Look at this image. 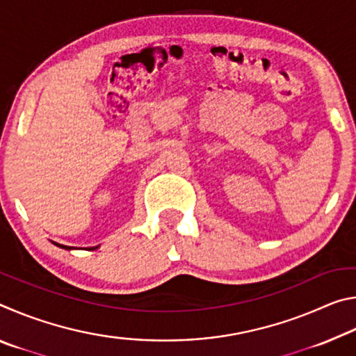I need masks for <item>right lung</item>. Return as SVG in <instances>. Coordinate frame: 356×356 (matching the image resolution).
I'll return each instance as SVG.
<instances>
[{"mask_svg":"<svg viewBox=\"0 0 356 356\" xmlns=\"http://www.w3.org/2000/svg\"><path fill=\"white\" fill-rule=\"evenodd\" d=\"M53 245H56V246H59V248H63V250H67V251H70V250H75V246H65V245H61V243H56V242H51ZM100 245H97V246H91V248H86V250H97Z\"/></svg>","mask_w":356,"mask_h":356,"instance_id":"obj_1","label":"right lung"}]
</instances>
